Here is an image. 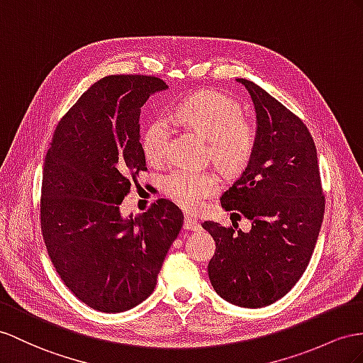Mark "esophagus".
<instances>
[{"instance_id":"esophagus-1","label":"esophagus","mask_w":363,"mask_h":363,"mask_svg":"<svg viewBox=\"0 0 363 363\" xmlns=\"http://www.w3.org/2000/svg\"><path fill=\"white\" fill-rule=\"evenodd\" d=\"M184 230H187V231H198V230H201V225H199L198 219L193 218L191 215H185Z\"/></svg>"}]
</instances>
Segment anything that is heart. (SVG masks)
Returning a JSON list of instances; mask_svg holds the SVG:
<instances>
[{
  "label": "heart",
  "mask_w": 363,
  "mask_h": 363,
  "mask_svg": "<svg viewBox=\"0 0 363 363\" xmlns=\"http://www.w3.org/2000/svg\"><path fill=\"white\" fill-rule=\"evenodd\" d=\"M176 124L207 139V157L225 174L242 173L252 161L257 144V128L236 101L220 93L202 91L185 98L172 111ZM170 125L157 118L143 136L147 161L157 165L167 160ZM219 191L218 176L210 170H173L164 179V193L185 210H196Z\"/></svg>",
  "instance_id": "obj_1"
}]
</instances>
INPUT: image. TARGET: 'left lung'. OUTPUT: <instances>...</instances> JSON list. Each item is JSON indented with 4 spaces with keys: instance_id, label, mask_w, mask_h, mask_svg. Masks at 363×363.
Returning <instances> with one entry per match:
<instances>
[{
    "instance_id": "left-lung-1",
    "label": "left lung",
    "mask_w": 363,
    "mask_h": 363,
    "mask_svg": "<svg viewBox=\"0 0 363 363\" xmlns=\"http://www.w3.org/2000/svg\"><path fill=\"white\" fill-rule=\"evenodd\" d=\"M252 95L257 144L242 176L222 194L220 206L252 220L244 233L206 220L216 242L208 277L216 293L244 308H262L284 297L308 267L325 211L318 152L310 130L291 110L255 82Z\"/></svg>"
}]
</instances>
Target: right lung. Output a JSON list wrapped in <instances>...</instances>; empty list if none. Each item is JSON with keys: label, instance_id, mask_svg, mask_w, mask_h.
<instances>
[{"label": "right lung", "instance_id": "right-lung-1", "mask_svg": "<svg viewBox=\"0 0 363 363\" xmlns=\"http://www.w3.org/2000/svg\"><path fill=\"white\" fill-rule=\"evenodd\" d=\"M156 77L110 75L90 86L55 128L43 169L40 219L55 270L90 308L121 313L145 301L184 215L157 199L135 218L119 206L145 172L139 115L165 90Z\"/></svg>", "mask_w": 363, "mask_h": 363}]
</instances>
